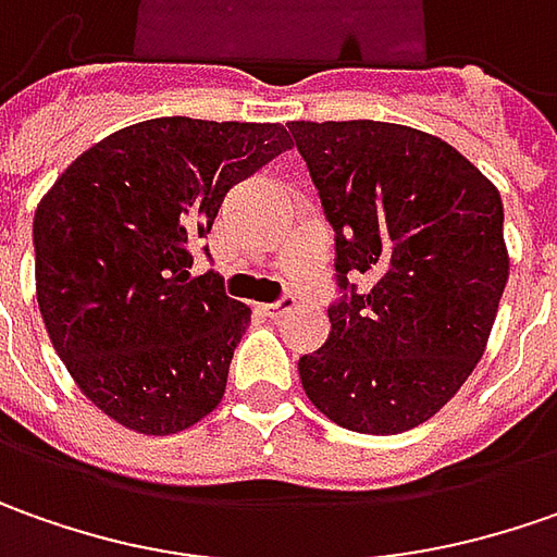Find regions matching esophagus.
I'll use <instances>...</instances> for the list:
<instances>
[{"label":"esophagus","instance_id":"esophagus-1","mask_svg":"<svg viewBox=\"0 0 557 557\" xmlns=\"http://www.w3.org/2000/svg\"><path fill=\"white\" fill-rule=\"evenodd\" d=\"M296 308V298L293 296H283L280 301H274V305H264V311H268V317H274V320H280V317H286L289 311Z\"/></svg>","mask_w":557,"mask_h":557}]
</instances>
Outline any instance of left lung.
Wrapping results in <instances>:
<instances>
[{
    "label": "left lung",
    "mask_w": 557,
    "mask_h": 557,
    "mask_svg": "<svg viewBox=\"0 0 557 557\" xmlns=\"http://www.w3.org/2000/svg\"><path fill=\"white\" fill-rule=\"evenodd\" d=\"M336 231L330 338L298 360L308 400L360 434L429 422L484 357L508 280L503 197L410 125L289 123ZM376 283L357 294L348 276Z\"/></svg>",
    "instance_id": "1"
}]
</instances>
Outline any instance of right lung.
<instances>
[{"label": "right lung", "instance_id": "1", "mask_svg": "<svg viewBox=\"0 0 557 557\" xmlns=\"http://www.w3.org/2000/svg\"><path fill=\"white\" fill-rule=\"evenodd\" d=\"M289 150L280 123L160 116L58 175L33 215L36 301L79 392L138 434H178L224 397L249 305L190 277L224 194Z\"/></svg>", "mask_w": 557, "mask_h": 557}]
</instances>
